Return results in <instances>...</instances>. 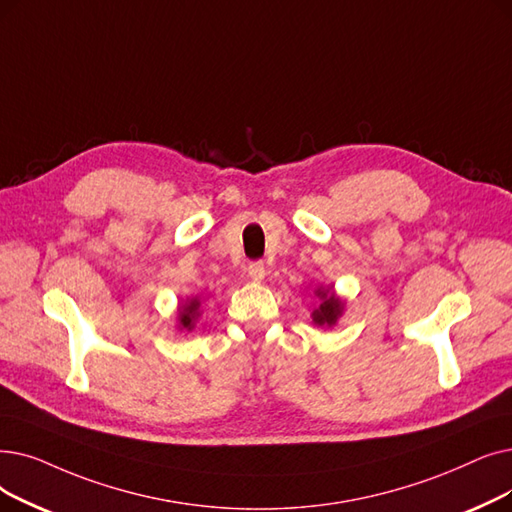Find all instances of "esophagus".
I'll use <instances>...</instances> for the list:
<instances>
[{"mask_svg": "<svg viewBox=\"0 0 512 512\" xmlns=\"http://www.w3.org/2000/svg\"><path fill=\"white\" fill-rule=\"evenodd\" d=\"M247 272H249V276L255 280V282H261L263 278H265V265L261 263V261H253V263H249V268H247Z\"/></svg>", "mask_w": 512, "mask_h": 512, "instance_id": "1", "label": "esophagus"}]
</instances>
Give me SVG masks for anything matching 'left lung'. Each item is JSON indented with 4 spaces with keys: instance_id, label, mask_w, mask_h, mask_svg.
Listing matches in <instances>:
<instances>
[{
    "instance_id": "left-lung-1",
    "label": "left lung",
    "mask_w": 512,
    "mask_h": 512,
    "mask_svg": "<svg viewBox=\"0 0 512 512\" xmlns=\"http://www.w3.org/2000/svg\"><path fill=\"white\" fill-rule=\"evenodd\" d=\"M316 295L320 297V305L311 311V320H314V324L316 326H335L337 324V320L341 318V314H343V307H345V303L332 293V288H322V286H318L316 288Z\"/></svg>"
}]
</instances>
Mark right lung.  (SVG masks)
Wrapping results in <instances>:
<instances>
[{"instance_id":"add662e5","label":"right lung","mask_w":512,"mask_h":512,"mask_svg":"<svg viewBox=\"0 0 512 512\" xmlns=\"http://www.w3.org/2000/svg\"><path fill=\"white\" fill-rule=\"evenodd\" d=\"M198 307H201V301H198V297L188 299L180 307V314H177V320H180V328H184V330H192L194 328L196 318L201 316V311H198Z\"/></svg>"}]
</instances>
